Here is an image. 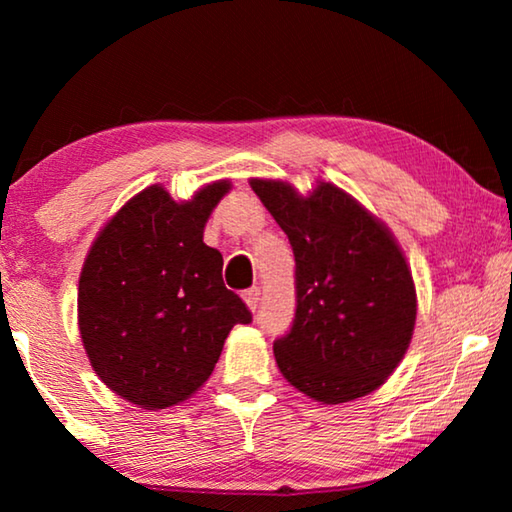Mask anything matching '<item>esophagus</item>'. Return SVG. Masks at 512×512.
Masks as SVG:
<instances>
[{
  "label": "esophagus",
  "mask_w": 512,
  "mask_h": 512,
  "mask_svg": "<svg viewBox=\"0 0 512 512\" xmlns=\"http://www.w3.org/2000/svg\"><path fill=\"white\" fill-rule=\"evenodd\" d=\"M244 300H246V305L250 307V311H257L259 302H262V291H259V287L248 289V291H244Z\"/></svg>",
  "instance_id": "1"
}]
</instances>
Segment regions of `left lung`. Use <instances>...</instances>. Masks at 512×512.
Here are the masks:
<instances>
[{
	"instance_id": "8db88e82",
	"label": "left lung",
	"mask_w": 512,
	"mask_h": 512,
	"mask_svg": "<svg viewBox=\"0 0 512 512\" xmlns=\"http://www.w3.org/2000/svg\"><path fill=\"white\" fill-rule=\"evenodd\" d=\"M296 257V314L275 339L277 368L325 404L368 395L402 361L415 325V287L400 246L339 187L309 198L253 180Z\"/></svg>"
}]
</instances>
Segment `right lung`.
I'll use <instances>...</instances> for the list:
<instances>
[{
    "label": "right lung",
    "mask_w": 512,
    "mask_h": 512,
    "mask_svg": "<svg viewBox=\"0 0 512 512\" xmlns=\"http://www.w3.org/2000/svg\"><path fill=\"white\" fill-rule=\"evenodd\" d=\"M230 183L176 203L153 185L117 212L90 248L79 329L110 391L144 409L187 400L212 375L223 341L253 314L223 284V257L203 228Z\"/></svg>",
    "instance_id": "add662e5"
}]
</instances>
